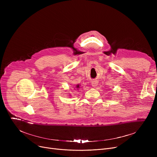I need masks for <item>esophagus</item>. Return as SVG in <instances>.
Returning <instances> with one entry per match:
<instances>
[{
	"mask_svg": "<svg viewBox=\"0 0 157 157\" xmlns=\"http://www.w3.org/2000/svg\"><path fill=\"white\" fill-rule=\"evenodd\" d=\"M98 85V81L97 80H94L92 81V86L93 87H96Z\"/></svg>",
	"mask_w": 157,
	"mask_h": 157,
	"instance_id": "1",
	"label": "esophagus"
}]
</instances>
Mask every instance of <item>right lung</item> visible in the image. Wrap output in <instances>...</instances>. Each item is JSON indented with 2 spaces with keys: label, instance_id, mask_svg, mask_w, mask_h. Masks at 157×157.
Listing matches in <instances>:
<instances>
[{
  "label": "right lung",
  "instance_id": "1",
  "mask_svg": "<svg viewBox=\"0 0 157 157\" xmlns=\"http://www.w3.org/2000/svg\"><path fill=\"white\" fill-rule=\"evenodd\" d=\"M76 88H79V84L77 85L76 86Z\"/></svg>",
  "mask_w": 157,
  "mask_h": 157
}]
</instances>
